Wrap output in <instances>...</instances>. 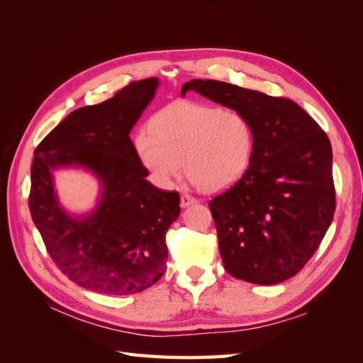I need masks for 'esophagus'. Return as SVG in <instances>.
Wrapping results in <instances>:
<instances>
[{"label": "esophagus", "instance_id": "34e87169", "mask_svg": "<svg viewBox=\"0 0 363 363\" xmlns=\"http://www.w3.org/2000/svg\"><path fill=\"white\" fill-rule=\"evenodd\" d=\"M196 200L195 196H192V195H189V194H183L182 195V200H180V204H182V207H188V206H191V204H195Z\"/></svg>", "mask_w": 363, "mask_h": 363}]
</instances>
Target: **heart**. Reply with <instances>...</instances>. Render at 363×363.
<instances>
[{
    "label": "heart",
    "instance_id": "1",
    "mask_svg": "<svg viewBox=\"0 0 363 363\" xmlns=\"http://www.w3.org/2000/svg\"><path fill=\"white\" fill-rule=\"evenodd\" d=\"M142 163L160 184L183 172L203 191H219L239 180L255 151V130L238 111L194 101H172L136 136Z\"/></svg>",
    "mask_w": 363,
    "mask_h": 363
}]
</instances>
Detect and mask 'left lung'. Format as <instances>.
Instances as JSON below:
<instances>
[{
	"mask_svg": "<svg viewBox=\"0 0 363 363\" xmlns=\"http://www.w3.org/2000/svg\"><path fill=\"white\" fill-rule=\"evenodd\" d=\"M189 91L245 115L255 130L248 169L208 203L225 271L256 284L294 277L320 247L336 208L325 131L288 98L218 80H191L182 95Z\"/></svg>",
	"mask_w": 363,
	"mask_h": 363,
	"instance_id": "obj_1",
	"label": "left lung"
}]
</instances>
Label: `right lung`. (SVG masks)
<instances>
[{
	"label": "right lung",
	"instance_id": "obj_1",
	"mask_svg": "<svg viewBox=\"0 0 363 363\" xmlns=\"http://www.w3.org/2000/svg\"><path fill=\"white\" fill-rule=\"evenodd\" d=\"M159 86L131 82L113 98L80 107L43 138L31 164L28 207L56 267L82 288L107 295L138 294L164 272L169 225L180 215L179 192L152 186L130 131ZM84 166L104 184L96 211L72 218L53 194L50 169Z\"/></svg>",
	"mask_w": 363,
	"mask_h": 363
}]
</instances>
